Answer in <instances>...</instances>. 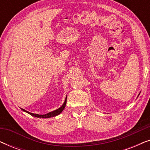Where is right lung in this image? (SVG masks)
Listing matches in <instances>:
<instances>
[{
	"label": "right lung",
	"mask_w": 150,
	"mask_h": 150,
	"mask_svg": "<svg viewBox=\"0 0 150 150\" xmlns=\"http://www.w3.org/2000/svg\"><path fill=\"white\" fill-rule=\"evenodd\" d=\"M66 102H67V98H65V100L64 102V103L62 106H61L60 108H58V109L54 110V111L52 112H48V113L47 114H45V115H38V114H34V113H31V112H29L28 111H26L23 108H22V110H24V111H25L26 112H28V114H30V115L32 116H34V117H40V118H49V117H54V116H57L59 114H60L61 112L63 111V109H64L65 107V105H66Z\"/></svg>",
	"instance_id": "1"
}]
</instances>
